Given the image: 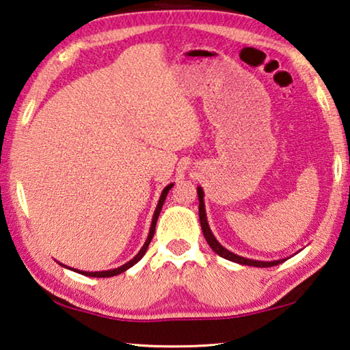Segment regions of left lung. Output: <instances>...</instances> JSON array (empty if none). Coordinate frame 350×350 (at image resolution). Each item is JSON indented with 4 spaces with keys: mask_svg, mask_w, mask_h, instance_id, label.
<instances>
[{
    "mask_svg": "<svg viewBox=\"0 0 350 350\" xmlns=\"http://www.w3.org/2000/svg\"><path fill=\"white\" fill-rule=\"evenodd\" d=\"M197 196H199V219H200V226H202V232L203 236H205L208 245L211 246V250L217 254V256L224 257L226 260H230V262L234 263H239V265H245V266H257V268H269V266H277L283 263L284 260L288 258H280V260H254V258H246V257H241L237 256V254L231 252L230 250H226L225 246H221L219 243V240L215 239V236L211 231V228L208 225V219H206V211H205V202H203V197H205V193H203V188L202 187H197Z\"/></svg>",
    "mask_w": 350,
    "mask_h": 350,
    "instance_id": "obj_1",
    "label": "left lung"
}]
</instances>
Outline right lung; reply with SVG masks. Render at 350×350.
<instances>
[{
	"instance_id": "1",
	"label": "right lung",
	"mask_w": 350,
	"mask_h": 350,
	"mask_svg": "<svg viewBox=\"0 0 350 350\" xmlns=\"http://www.w3.org/2000/svg\"><path fill=\"white\" fill-rule=\"evenodd\" d=\"M173 187H174V183H170V185H167V187H165V188L162 189L161 197H159V202H157V206H156V209H154L153 219H151V226H150V232H148V236H147V240H145L144 246L141 247V250H139V252L136 254L135 257H133V258L130 260V262H126V263H125V265H122V266H118V268H114V269H109V271H96V272H90V271H79V269L70 268V266H66V265H62V263H59V262H58V263H59L61 266H64V268L70 269V271L78 272V274L87 275V277H98V278H105V277L119 275V274H122V272H125L126 269H130L131 266H135V265L139 262V260H141V258L145 256V252H147L150 241H151V239H153V236H154L156 224H157V217H159V214H161V209H162V206H163L165 199H167V194L170 193V189L173 188Z\"/></svg>"
}]
</instances>
